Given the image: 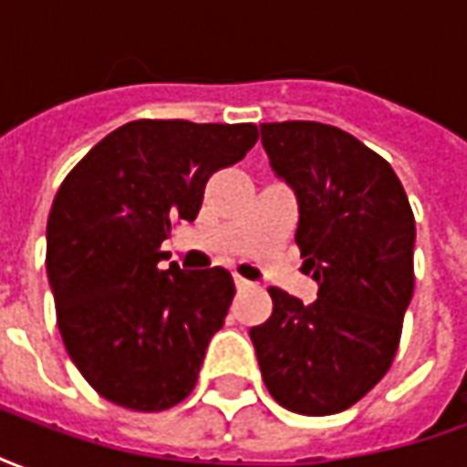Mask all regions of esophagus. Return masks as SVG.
Masks as SVG:
<instances>
[{
    "instance_id": "esophagus-1",
    "label": "esophagus",
    "mask_w": 467,
    "mask_h": 467,
    "mask_svg": "<svg viewBox=\"0 0 467 467\" xmlns=\"http://www.w3.org/2000/svg\"><path fill=\"white\" fill-rule=\"evenodd\" d=\"M234 285H237V287H240V290H243V287H250V280H244V277H240V275H234Z\"/></svg>"
}]
</instances>
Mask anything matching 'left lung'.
Instances as JSON below:
<instances>
[{"instance_id": "1", "label": "left lung", "mask_w": 467, "mask_h": 467, "mask_svg": "<svg viewBox=\"0 0 467 467\" xmlns=\"http://www.w3.org/2000/svg\"><path fill=\"white\" fill-rule=\"evenodd\" d=\"M273 170L297 197L295 243L317 280L303 305L270 287L250 330L275 400L300 415L348 410L390 370L415 287V217L398 174L340 127L260 124Z\"/></svg>"}]
</instances>
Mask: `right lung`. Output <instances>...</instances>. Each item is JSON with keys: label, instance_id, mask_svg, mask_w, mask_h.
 <instances>
[{"label": "right lung", "instance_id": "obj_1", "mask_svg": "<svg viewBox=\"0 0 467 467\" xmlns=\"http://www.w3.org/2000/svg\"><path fill=\"white\" fill-rule=\"evenodd\" d=\"M254 142L253 122L134 119L97 142L57 190L47 220L57 325L105 400L160 412L192 392L234 283L223 267L162 270V243L197 217L207 180Z\"/></svg>", "mask_w": 467, "mask_h": 467}]
</instances>
